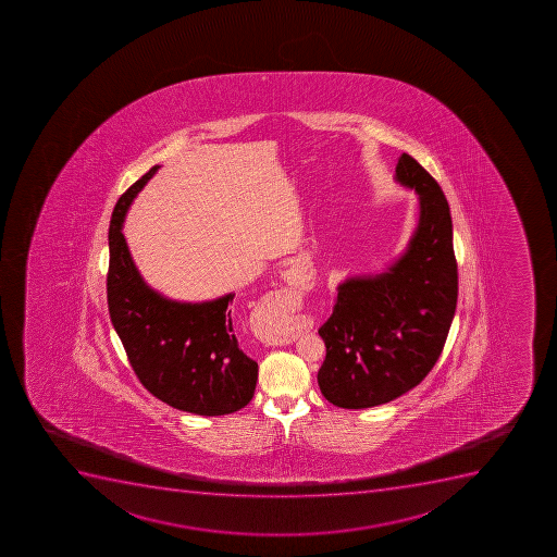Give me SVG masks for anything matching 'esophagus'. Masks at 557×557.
Masks as SVG:
<instances>
[{
	"label": "esophagus",
	"instance_id": "34e87169",
	"mask_svg": "<svg viewBox=\"0 0 557 557\" xmlns=\"http://www.w3.org/2000/svg\"><path fill=\"white\" fill-rule=\"evenodd\" d=\"M284 278H286L289 284H298L297 275H293L289 271L284 275ZM293 339H295V334H287L286 338L282 339V342H284V344H292Z\"/></svg>",
	"mask_w": 557,
	"mask_h": 557
}]
</instances>
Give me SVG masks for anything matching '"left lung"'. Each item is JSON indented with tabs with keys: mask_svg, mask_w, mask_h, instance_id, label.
Here are the masks:
<instances>
[{
	"mask_svg": "<svg viewBox=\"0 0 557 557\" xmlns=\"http://www.w3.org/2000/svg\"><path fill=\"white\" fill-rule=\"evenodd\" d=\"M395 180L416 188L421 219L405 256L375 276L338 287L333 314L318 329L325 359L323 397L339 408L385 405L419 385L437 363L458 297L449 205L432 174L403 152Z\"/></svg>",
	"mask_w": 557,
	"mask_h": 557,
	"instance_id": "1",
	"label": "left lung"
}]
</instances>
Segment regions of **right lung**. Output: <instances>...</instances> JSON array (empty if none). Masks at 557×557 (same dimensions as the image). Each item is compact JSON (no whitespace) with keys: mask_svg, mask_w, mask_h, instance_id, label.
Listing matches in <instances>:
<instances>
[{"mask_svg":"<svg viewBox=\"0 0 557 557\" xmlns=\"http://www.w3.org/2000/svg\"><path fill=\"white\" fill-rule=\"evenodd\" d=\"M158 165L131 185L110 224L108 307L136 377L154 397L196 416H226L253 397L259 367L235 338L234 293L203 304L166 300L141 281L122 235L125 212Z\"/></svg>","mask_w":557,"mask_h":557,"instance_id":"add662e5","label":"right lung"}]
</instances>
